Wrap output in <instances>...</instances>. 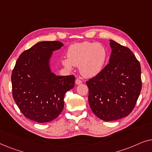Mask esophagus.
Wrapping results in <instances>:
<instances>
[{
  "label": "esophagus",
  "instance_id": "esophagus-1",
  "mask_svg": "<svg viewBox=\"0 0 152 152\" xmlns=\"http://www.w3.org/2000/svg\"><path fill=\"white\" fill-rule=\"evenodd\" d=\"M82 83V81H81L80 79H76V80H75V84H81Z\"/></svg>",
  "mask_w": 152,
  "mask_h": 152
}]
</instances>
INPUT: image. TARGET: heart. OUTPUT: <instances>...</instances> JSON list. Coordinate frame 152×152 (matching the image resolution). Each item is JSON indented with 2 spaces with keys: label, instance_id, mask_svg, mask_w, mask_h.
I'll return each instance as SVG.
<instances>
[{
  "label": "heart",
  "instance_id": "obj_1",
  "mask_svg": "<svg viewBox=\"0 0 152 152\" xmlns=\"http://www.w3.org/2000/svg\"><path fill=\"white\" fill-rule=\"evenodd\" d=\"M107 58V50L104 45L84 41L70 45L67 58L62 59V64L68 70H71L73 66H79L81 75L84 77L91 78L102 70Z\"/></svg>",
  "mask_w": 152,
  "mask_h": 152
}]
</instances>
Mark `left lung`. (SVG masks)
Instances as JSON below:
<instances>
[{
	"label": "left lung",
	"mask_w": 152,
	"mask_h": 152,
	"mask_svg": "<svg viewBox=\"0 0 152 152\" xmlns=\"http://www.w3.org/2000/svg\"><path fill=\"white\" fill-rule=\"evenodd\" d=\"M109 63L86 82L88 103L97 117L113 121L127 116L142 88L141 68L129 48L110 40Z\"/></svg>",
	"instance_id": "left-lung-1"
}]
</instances>
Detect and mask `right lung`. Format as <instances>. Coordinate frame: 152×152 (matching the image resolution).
Returning <instances> with one entry per match:
<instances>
[{"label": "right lung", "instance_id": "obj_1", "mask_svg": "<svg viewBox=\"0 0 152 152\" xmlns=\"http://www.w3.org/2000/svg\"><path fill=\"white\" fill-rule=\"evenodd\" d=\"M64 44L41 41L20 54L12 74V95L24 116L43 123L57 118L64 106V95L75 86V76L52 72L53 52Z\"/></svg>", "mask_w": 152, "mask_h": 152}]
</instances>
